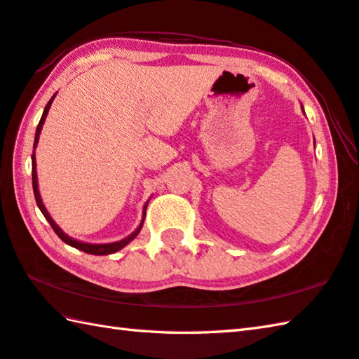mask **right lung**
<instances>
[{
  "label": "right lung",
  "mask_w": 359,
  "mask_h": 359,
  "mask_svg": "<svg viewBox=\"0 0 359 359\" xmlns=\"http://www.w3.org/2000/svg\"><path fill=\"white\" fill-rule=\"evenodd\" d=\"M55 97V95L51 97V100H49V102L46 104V107H45V110H43V115H41V118H40V123H39V126H37V130H35V138H34V154H32V188H34V196H35V202H37V205H39V208H40V212L43 213V216L46 217V221L49 222V226L53 227V230L55 231V233H57V236L60 238V240L63 241V243H67L68 245H72V248H76V249H79V250H82V252H86V254H91V255H109V254H114V252H118V250H121L124 245H128L133 238H135L138 233H140V230H142V227H143V222H144V216H146V207H147V203L144 205V212H143V219H142V224H140L138 226V229L133 231L132 235H129L128 238H124V240H121V241H116V243H109V244H88V243H82V241H77V240H74V238H69L67 233H63V230L57 226V224L54 222V219L51 216H49V213H48V210L45 208V205H43V202H41V198H40V193H39V184H37V171H35V147H37V143H39V137H40V132H41V128H43V123H45V119H46V115H48V111H49V107H51V104H53V100Z\"/></svg>",
  "instance_id": "1"
}]
</instances>
